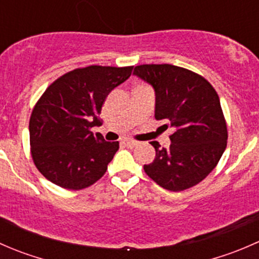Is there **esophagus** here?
<instances>
[{
    "label": "esophagus",
    "instance_id": "1",
    "mask_svg": "<svg viewBox=\"0 0 259 259\" xmlns=\"http://www.w3.org/2000/svg\"><path fill=\"white\" fill-rule=\"evenodd\" d=\"M122 144L127 148H134V146L138 145V142H134V140H122Z\"/></svg>",
    "mask_w": 259,
    "mask_h": 259
}]
</instances>
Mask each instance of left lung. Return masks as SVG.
<instances>
[{"label":"left lung","instance_id":"left-lung-1","mask_svg":"<svg viewBox=\"0 0 259 259\" xmlns=\"http://www.w3.org/2000/svg\"><path fill=\"white\" fill-rule=\"evenodd\" d=\"M134 75L155 91V119L174 129L169 148L151 142L155 159L144 165L145 173L171 192L194 187L226 150L228 132L218 94L203 76L174 65H139Z\"/></svg>","mask_w":259,"mask_h":259}]
</instances>
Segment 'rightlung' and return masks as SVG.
I'll return each mask as SVG.
<instances>
[{"label": "right lung", "instance_id": "obj_1", "mask_svg": "<svg viewBox=\"0 0 259 259\" xmlns=\"http://www.w3.org/2000/svg\"><path fill=\"white\" fill-rule=\"evenodd\" d=\"M133 66L75 69L46 89L30 117V145L41 174L65 189L80 190L98 182L119 149L93 134L109 94L127 80Z\"/></svg>", "mask_w": 259, "mask_h": 259}]
</instances>
